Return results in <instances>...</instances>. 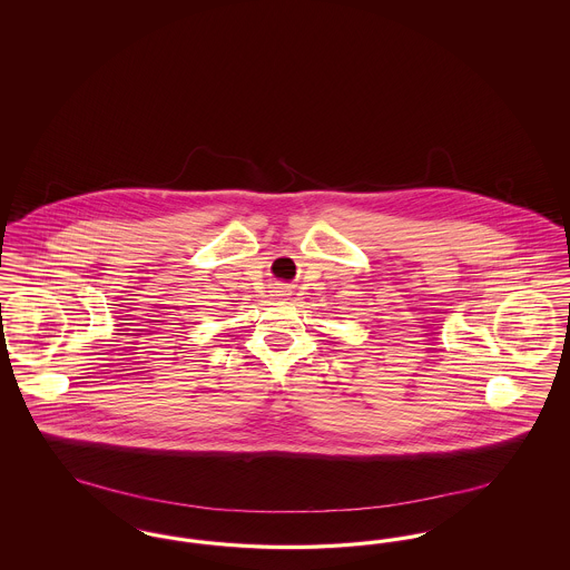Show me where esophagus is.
<instances>
[{
  "instance_id": "obj_1",
  "label": "esophagus",
  "mask_w": 570,
  "mask_h": 570,
  "mask_svg": "<svg viewBox=\"0 0 570 570\" xmlns=\"http://www.w3.org/2000/svg\"><path fill=\"white\" fill-rule=\"evenodd\" d=\"M286 295H291L286 288H277V291H275V297H286Z\"/></svg>"
}]
</instances>
